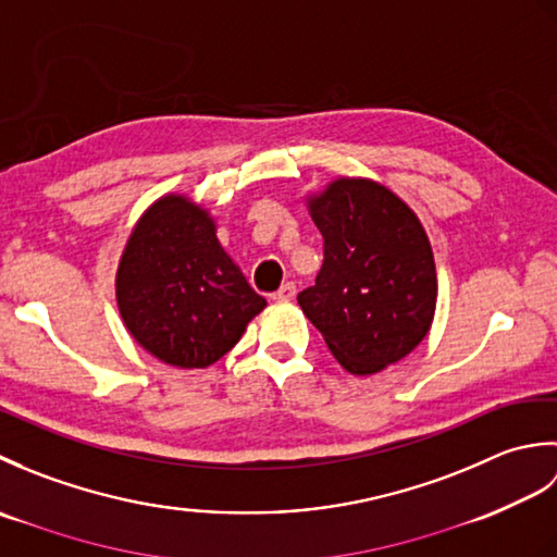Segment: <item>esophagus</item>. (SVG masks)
Instances as JSON below:
<instances>
[{
  "mask_svg": "<svg viewBox=\"0 0 557 557\" xmlns=\"http://www.w3.org/2000/svg\"><path fill=\"white\" fill-rule=\"evenodd\" d=\"M294 297H297V285H294V282H285V285L272 294V299L275 301H292Z\"/></svg>",
  "mask_w": 557,
  "mask_h": 557,
  "instance_id": "esophagus-1",
  "label": "esophagus"
}]
</instances>
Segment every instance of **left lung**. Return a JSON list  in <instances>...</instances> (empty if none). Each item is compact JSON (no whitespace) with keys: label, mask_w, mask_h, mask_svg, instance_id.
<instances>
[{"label":"left lung","mask_w":557,"mask_h":557,"mask_svg":"<svg viewBox=\"0 0 557 557\" xmlns=\"http://www.w3.org/2000/svg\"><path fill=\"white\" fill-rule=\"evenodd\" d=\"M323 234V268L297 301L354 375L401 361L429 335L437 277L433 248L405 200L371 180L330 182L306 200Z\"/></svg>","instance_id":"8db88e82"}]
</instances>
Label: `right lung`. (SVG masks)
<instances>
[{
  "label": "right lung",
  "mask_w": 557,
  "mask_h": 557,
  "mask_svg": "<svg viewBox=\"0 0 557 557\" xmlns=\"http://www.w3.org/2000/svg\"><path fill=\"white\" fill-rule=\"evenodd\" d=\"M116 306L128 333L176 369H206L265 309L218 242L215 220L182 194L138 218L116 268Z\"/></svg>",
  "instance_id": "obj_1"
}]
</instances>
